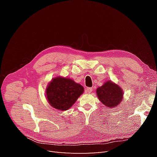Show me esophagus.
I'll list each match as a JSON object with an SVG mask.
<instances>
[{"label":"esophagus","instance_id":"34e87169","mask_svg":"<svg viewBox=\"0 0 157 157\" xmlns=\"http://www.w3.org/2000/svg\"><path fill=\"white\" fill-rule=\"evenodd\" d=\"M86 91L88 92V93H91L92 91H93V88H90V87H88L86 89Z\"/></svg>","mask_w":157,"mask_h":157}]
</instances>
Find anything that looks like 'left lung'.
<instances>
[{
	"label": "left lung",
	"instance_id": "left-lung-1",
	"mask_svg": "<svg viewBox=\"0 0 157 157\" xmlns=\"http://www.w3.org/2000/svg\"><path fill=\"white\" fill-rule=\"evenodd\" d=\"M98 97L101 102L108 107H114L121 102L123 92L122 90L117 84L107 81L96 91Z\"/></svg>",
	"mask_w": 157,
	"mask_h": 157
}]
</instances>
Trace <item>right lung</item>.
Masks as SVG:
<instances>
[{
  "label": "right lung",
  "mask_w": 157,
  "mask_h": 157,
  "mask_svg": "<svg viewBox=\"0 0 157 157\" xmlns=\"http://www.w3.org/2000/svg\"><path fill=\"white\" fill-rule=\"evenodd\" d=\"M83 92V86L73 80L57 77L47 87L46 97L52 107L65 111L73 105Z\"/></svg>",
  "instance_id": "right-lung-1"
}]
</instances>
